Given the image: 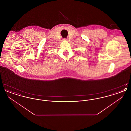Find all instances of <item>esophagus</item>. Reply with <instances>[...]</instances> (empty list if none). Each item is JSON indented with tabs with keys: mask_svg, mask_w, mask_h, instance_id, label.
Listing matches in <instances>:
<instances>
[{
	"mask_svg": "<svg viewBox=\"0 0 131 131\" xmlns=\"http://www.w3.org/2000/svg\"><path fill=\"white\" fill-rule=\"evenodd\" d=\"M67 39H64V41H67Z\"/></svg>",
	"mask_w": 131,
	"mask_h": 131,
	"instance_id": "obj_1",
	"label": "esophagus"
}]
</instances>
